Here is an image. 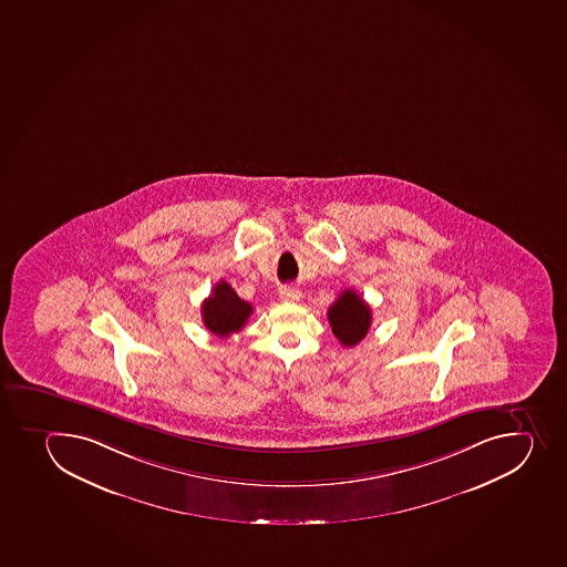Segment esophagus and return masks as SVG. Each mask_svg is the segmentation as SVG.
I'll return each mask as SVG.
<instances>
[{
    "label": "esophagus",
    "mask_w": 567,
    "mask_h": 567,
    "mask_svg": "<svg viewBox=\"0 0 567 567\" xmlns=\"http://www.w3.org/2000/svg\"><path fill=\"white\" fill-rule=\"evenodd\" d=\"M279 297H281V301L296 302L301 299V291L293 288V286H282L281 290H279Z\"/></svg>",
    "instance_id": "1"
}]
</instances>
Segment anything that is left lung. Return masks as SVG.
Here are the masks:
<instances>
[{
    "label": "left lung",
    "mask_w": 567,
    "mask_h": 567,
    "mask_svg": "<svg viewBox=\"0 0 567 567\" xmlns=\"http://www.w3.org/2000/svg\"><path fill=\"white\" fill-rule=\"evenodd\" d=\"M330 327L343 347H354L365 338L371 327V308L354 290L341 293L327 312Z\"/></svg>",
    "instance_id": "obj_1"
}]
</instances>
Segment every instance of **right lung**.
Segmentation results:
<instances>
[{"label":"right lung","mask_w":567,"mask_h":567,"mask_svg":"<svg viewBox=\"0 0 567 567\" xmlns=\"http://www.w3.org/2000/svg\"><path fill=\"white\" fill-rule=\"evenodd\" d=\"M251 312L254 307L240 299L226 281L216 282L210 296L202 305L205 329L218 338H227L243 330Z\"/></svg>","instance_id":"1"}]
</instances>
